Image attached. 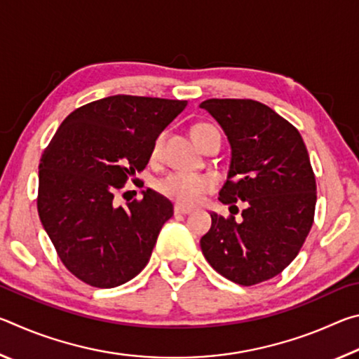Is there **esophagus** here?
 Segmentation results:
<instances>
[{"label":"esophagus","mask_w":359,"mask_h":359,"mask_svg":"<svg viewBox=\"0 0 359 359\" xmlns=\"http://www.w3.org/2000/svg\"><path fill=\"white\" fill-rule=\"evenodd\" d=\"M174 212H175V214H180V215H188V214H191L193 209L185 208V205H180V204H175Z\"/></svg>","instance_id":"obj_1"}]
</instances>
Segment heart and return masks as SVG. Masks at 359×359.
Segmentation results:
<instances>
[{"instance_id":"heart-1","label":"heart","mask_w":359,"mask_h":359,"mask_svg":"<svg viewBox=\"0 0 359 359\" xmlns=\"http://www.w3.org/2000/svg\"><path fill=\"white\" fill-rule=\"evenodd\" d=\"M209 123H198L191 128V137L196 142L198 136L201 135L204 130L210 128ZM163 139H165V133H160L155 137L154 144H151L150 155L151 158H156L161 151ZM217 180L214 175L210 174H190V172H171L166 177L158 180L156 188L163 196L172 199L180 205H194L201 201V198L205 193L212 191L215 188Z\"/></svg>"}]
</instances>
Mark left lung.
I'll list each match as a JSON object with an SVG mask.
<instances>
[{
	"instance_id": "obj_1",
	"label": "left lung",
	"mask_w": 359,
	"mask_h": 359,
	"mask_svg": "<svg viewBox=\"0 0 359 359\" xmlns=\"http://www.w3.org/2000/svg\"><path fill=\"white\" fill-rule=\"evenodd\" d=\"M231 144L220 201H245L242 222L212 212L201 238L208 263L228 280L250 287L276 277L299 253L312 228L317 182L306 144L293 125L253 100L201 102Z\"/></svg>"
}]
</instances>
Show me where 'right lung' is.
<instances>
[{
	"label": "right lung",
	"mask_w": 359,
	"mask_h": 359,
	"mask_svg": "<svg viewBox=\"0 0 359 359\" xmlns=\"http://www.w3.org/2000/svg\"><path fill=\"white\" fill-rule=\"evenodd\" d=\"M187 101L115 95L77 107L39 161L38 214L66 269L96 288L123 285L149 263L174 214L154 190L115 205L114 196L150 160L155 137Z\"/></svg>",
	"instance_id": "obj_1"
}]
</instances>
